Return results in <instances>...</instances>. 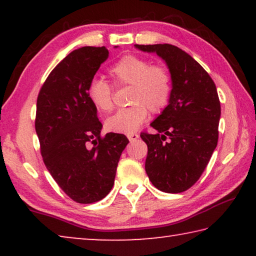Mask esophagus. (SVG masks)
<instances>
[{
    "label": "esophagus",
    "mask_w": 256,
    "mask_h": 256,
    "mask_svg": "<svg viewBox=\"0 0 256 256\" xmlns=\"http://www.w3.org/2000/svg\"><path fill=\"white\" fill-rule=\"evenodd\" d=\"M128 138L131 142L136 141V140H138V133H128Z\"/></svg>",
    "instance_id": "esophagus-1"
}]
</instances>
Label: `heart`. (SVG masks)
I'll return each mask as SVG.
<instances>
[{
    "instance_id": "1",
    "label": "heart",
    "mask_w": 256,
    "mask_h": 256,
    "mask_svg": "<svg viewBox=\"0 0 256 256\" xmlns=\"http://www.w3.org/2000/svg\"><path fill=\"white\" fill-rule=\"evenodd\" d=\"M118 86H131L130 107L123 108L106 120V128L115 133H133L149 115L160 114L170 104L172 80L162 66H151L149 60L136 55H125L110 68ZM90 102L97 110L110 112L114 108V88L107 81L92 79L86 89Z\"/></svg>"
}]
</instances>
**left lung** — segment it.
I'll use <instances>...</instances> for the list:
<instances>
[{
	"label": "left lung",
	"instance_id": "8db88e82",
	"mask_svg": "<svg viewBox=\"0 0 256 256\" xmlns=\"http://www.w3.org/2000/svg\"><path fill=\"white\" fill-rule=\"evenodd\" d=\"M164 60L172 80L168 106L141 132L148 146L146 172L154 188L180 193L196 183L218 144L222 108L214 80L192 56L170 44L136 45Z\"/></svg>",
	"mask_w": 256,
	"mask_h": 256
}]
</instances>
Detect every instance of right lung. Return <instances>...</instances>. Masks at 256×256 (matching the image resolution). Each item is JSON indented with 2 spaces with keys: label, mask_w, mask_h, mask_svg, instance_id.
<instances>
[{
  "label": "right lung",
  "mask_w": 256,
  "mask_h": 256,
  "mask_svg": "<svg viewBox=\"0 0 256 256\" xmlns=\"http://www.w3.org/2000/svg\"><path fill=\"white\" fill-rule=\"evenodd\" d=\"M108 53L105 46L71 52L50 73L37 98L34 128L45 166L63 192L82 204L110 192L128 144L124 134L100 136L102 124L86 94Z\"/></svg>",
  "instance_id": "1"
}]
</instances>
